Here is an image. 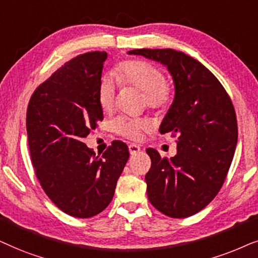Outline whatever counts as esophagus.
I'll return each instance as SVG.
<instances>
[{
    "mask_svg": "<svg viewBox=\"0 0 258 258\" xmlns=\"http://www.w3.org/2000/svg\"><path fill=\"white\" fill-rule=\"evenodd\" d=\"M128 150H130V153L132 154H136V153H138L139 151H140V146L139 145H137V144H130L128 145Z\"/></svg>",
    "mask_w": 258,
    "mask_h": 258,
    "instance_id": "1",
    "label": "esophagus"
}]
</instances>
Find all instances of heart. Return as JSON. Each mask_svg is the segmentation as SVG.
<instances>
[{"mask_svg":"<svg viewBox=\"0 0 258 258\" xmlns=\"http://www.w3.org/2000/svg\"><path fill=\"white\" fill-rule=\"evenodd\" d=\"M113 78L122 87H135L143 92L144 104L156 111H164L174 98L173 82L164 77L163 71L156 64L139 59L120 61L113 70ZM116 85L112 78L102 77L98 86V104L102 112H112L115 105ZM112 128L116 135L137 140L144 131L150 128V122L144 118L118 116L113 120Z\"/></svg>","mask_w":258,"mask_h":258,"instance_id":"1","label":"heart"}]
</instances>
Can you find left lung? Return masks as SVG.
Returning a JSON list of instances; mask_svg holds the SVG:
<instances>
[{
  "label": "left lung",
  "instance_id": "1",
  "mask_svg": "<svg viewBox=\"0 0 258 258\" xmlns=\"http://www.w3.org/2000/svg\"><path fill=\"white\" fill-rule=\"evenodd\" d=\"M128 54L159 61L173 77L176 95L159 131L177 138V154L169 160L147 149L151 169L145 180L147 197L158 211L190 217L224 184L238 135L235 107L218 79L183 51L142 48Z\"/></svg>",
  "mask_w": 258,
  "mask_h": 258
}]
</instances>
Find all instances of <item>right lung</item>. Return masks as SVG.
<instances>
[{"label":"right lung","instance_id":"1","mask_svg":"<svg viewBox=\"0 0 258 258\" xmlns=\"http://www.w3.org/2000/svg\"><path fill=\"white\" fill-rule=\"evenodd\" d=\"M106 51L80 54L37 86L27 107L26 126L35 176L64 214L89 218L104 211L128 160V147L114 140L95 156L82 139L104 119L98 86Z\"/></svg>","mask_w":258,"mask_h":258}]
</instances>
